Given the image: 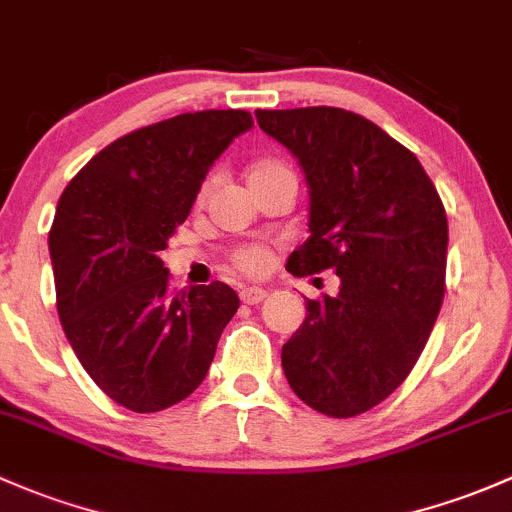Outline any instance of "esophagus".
I'll use <instances>...</instances> for the list:
<instances>
[{"mask_svg": "<svg viewBox=\"0 0 512 512\" xmlns=\"http://www.w3.org/2000/svg\"><path fill=\"white\" fill-rule=\"evenodd\" d=\"M265 299H267V292L262 287H242L240 289V301H242V304L255 306V304H260V301H265Z\"/></svg>", "mask_w": 512, "mask_h": 512, "instance_id": "obj_1", "label": "esophagus"}]
</instances>
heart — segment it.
<instances>
[{
	"mask_svg": "<svg viewBox=\"0 0 512 512\" xmlns=\"http://www.w3.org/2000/svg\"><path fill=\"white\" fill-rule=\"evenodd\" d=\"M277 176H294V174L287 164H282V161L260 159L257 164H252L247 179H250V186H252V184H260V181L277 179ZM213 186H215V176H208V179L203 181L201 191H198V198L206 201L208 193L213 191ZM270 262H272V255L265 250V247H240V250L233 252V267L235 270H240L242 274H262L267 267H270Z\"/></svg>",
	"mask_w": 512,
	"mask_h": 512,
	"instance_id": "heart-1",
	"label": "heart"
}]
</instances>
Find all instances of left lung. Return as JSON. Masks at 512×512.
<instances>
[{"label": "left lung", "instance_id": "left-lung-1", "mask_svg": "<svg viewBox=\"0 0 512 512\" xmlns=\"http://www.w3.org/2000/svg\"><path fill=\"white\" fill-rule=\"evenodd\" d=\"M257 125L299 161L311 196L297 277L333 270L336 297L306 299L282 346L301 402L328 417L373 410L417 363L444 299L449 225L427 171L407 147L341 107L257 110Z\"/></svg>", "mask_w": 512, "mask_h": 512}]
</instances>
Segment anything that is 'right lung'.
Masks as SVG:
<instances>
[{
  "label": "right lung",
  "instance_id": "add662e5",
  "mask_svg": "<svg viewBox=\"0 0 512 512\" xmlns=\"http://www.w3.org/2000/svg\"><path fill=\"white\" fill-rule=\"evenodd\" d=\"M245 110L176 115L125 134L66 186L48 233L56 306L85 373L117 405L159 412L206 378L238 311L228 284L171 292L161 262Z\"/></svg>",
  "mask_w": 512,
  "mask_h": 512
}]
</instances>
